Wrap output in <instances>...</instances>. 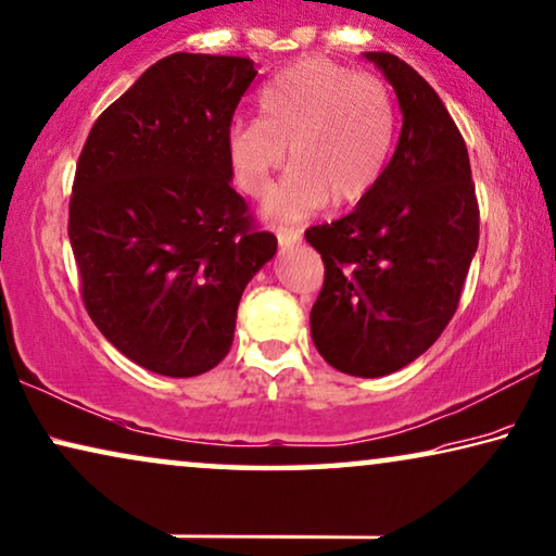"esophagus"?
I'll list each match as a JSON object with an SVG mask.
<instances>
[{
	"instance_id": "1",
	"label": "esophagus",
	"mask_w": 556,
	"mask_h": 556,
	"mask_svg": "<svg viewBox=\"0 0 556 556\" xmlns=\"http://www.w3.org/2000/svg\"><path fill=\"white\" fill-rule=\"evenodd\" d=\"M276 236L280 248H293L301 243V228H295V225H276Z\"/></svg>"
}]
</instances>
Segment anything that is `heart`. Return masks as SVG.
Returning a JSON list of instances; mask_svg holds the SVG:
<instances>
[{"label": "heart", "instance_id": "obj_1", "mask_svg": "<svg viewBox=\"0 0 556 556\" xmlns=\"http://www.w3.org/2000/svg\"><path fill=\"white\" fill-rule=\"evenodd\" d=\"M258 108L261 119L230 125L228 157L240 188L263 195L291 148L293 170L270 198L273 215L298 218L328 195L356 203L381 180L396 110L378 77L331 60H303L263 87Z\"/></svg>", "mask_w": 556, "mask_h": 556}]
</instances>
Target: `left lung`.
Here are the masks:
<instances>
[{
	"label": "left lung",
	"mask_w": 556,
	"mask_h": 556,
	"mask_svg": "<svg viewBox=\"0 0 556 556\" xmlns=\"http://www.w3.org/2000/svg\"><path fill=\"white\" fill-rule=\"evenodd\" d=\"M404 112L381 180L353 213L313 225L324 258L311 336L338 371L376 378L429 351L462 301L479 245V203L466 142L444 102L391 52H366Z\"/></svg>",
	"instance_id": "obj_1"
}]
</instances>
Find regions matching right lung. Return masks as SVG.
Here are the masks:
<instances>
[{
	"label": "right lung",
	"mask_w": 556,
	"mask_h": 556,
	"mask_svg": "<svg viewBox=\"0 0 556 556\" xmlns=\"http://www.w3.org/2000/svg\"><path fill=\"white\" fill-rule=\"evenodd\" d=\"M253 62L175 52L94 119L70 198L92 324L148 371L198 376L228 356L248 280L278 240L232 190L228 130Z\"/></svg>",
	"instance_id": "add662e5"
}]
</instances>
